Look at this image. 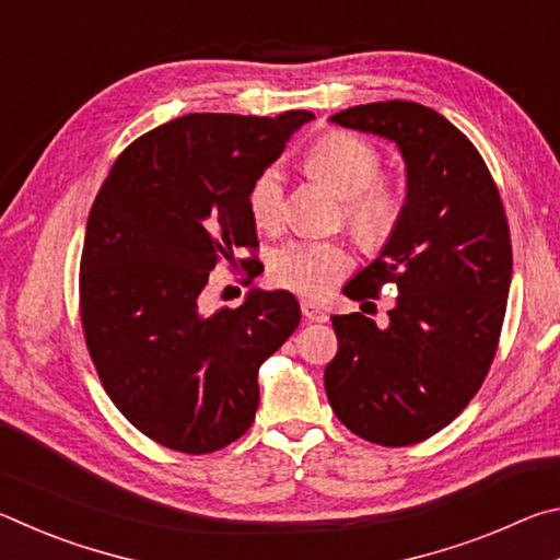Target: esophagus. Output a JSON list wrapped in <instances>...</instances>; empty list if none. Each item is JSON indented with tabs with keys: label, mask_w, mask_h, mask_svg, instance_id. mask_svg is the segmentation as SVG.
<instances>
[{
	"label": "esophagus",
	"mask_w": 560,
	"mask_h": 560,
	"mask_svg": "<svg viewBox=\"0 0 560 560\" xmlns=\"http://www.w3.org/2000/svg\"><path fill=\"white\" fill-rule=\"evenodd\" d=\"M301 314L306 320H314V324H326L328 314L314 301H301Z\"/></svg>",
	"instance_id": "obj_1"
}]
</instances>
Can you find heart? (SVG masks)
Returning <instances> with one entry per match:
<instances>
[{
  "label": "heart",
  "mask_w": 560,
  "mask_h": 560,
  "mask_svg": "<svg viewBox=\"0 0 560 560\" xmlns=\"http://www.w3.org/2000/svg\"><path fill=\"white\" fill-rule=\"evenodd\" d=\"M311 173L336 189L346 222L363 242H381L400 220L402 200L393 183L381 177L383 158L373 143L353 132L320 136L306 153ZM252 220L261 230H277L283 217V173L261 170L249 189ZM350 269V254L338 242H293L273 254L271 281L303 296H324Z\"/></svg>",
  "instance_id": "1"
}]
</instances>
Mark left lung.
Here are the masks:
<instances>
[{"label":"left lung","instance_id":"obj_1","mask_svg":"<svg viewBox=\"0 0 560 560\" xmlns=\"http://www.w3.org/2000/svg\"><path fill=\"white\" fill-rule=\"evenodd\" d=\"M330 120L393 140L407 165V197L381 257L343 289L365 301L390 283V324L330 318L338 353L326 365V395L358 438L407 447L447 428L497 355L511 287L504 205L479 150L438 110L381 101Z\"/></svg>","mask_w":560,"mask_h":560}]
</instances>
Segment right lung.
<instances>
[{
  "instance_id": "1",
  "label": "right lung",
  "mask_w": 560,
  "mask_h": 560,
  "mask_svg": "<svg viewBox=\"0 0 560 560\" xmlns=\"http://www.w3.org/2000/svg\"><path fill=\"white\" fill-rule=\"evenodd\" d=\"M311 118L189 113L132 140L93 200L83 338L113 405L163 447L210 454L240 440L257 415L261 363L299 326L289 291L252 289L214 314L202 291L220 261L257 264L249 189ZM240 248L253 259L236 260Z\"/></svg>"
}]
</instances>
